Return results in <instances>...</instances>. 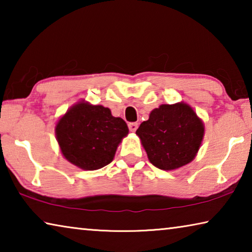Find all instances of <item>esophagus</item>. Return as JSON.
<instances>
[{
  "instance_id": "esophagus-1",
  "label": "esophagus",
  "mask_w": 252,
  "mask_h": 252,
  "mask_svg": "<svg viewBox=\"0 0 252 252\" xmlns=\"http://www.w3.org/2000/svg\"><path fill=\"white\" fill-rule=\"evenodd\" d=\"M138 123L136 122H131V123H129V129H130V131L131 132H135L136 131V129H138Z\"/></svg>"
}]
</instances>
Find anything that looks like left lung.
I'll return each instance as SVG.
<instances>
[{
    "instance_id": "8db88e82",
    "label": "left lung",
    "mask_w": 252,
    "mask_h": 252,
    "mask_svg": "<svg viewBox=\"0 0 252 252\" xmlns=\"http://www.w3.org/2000/svg\"><path fill=\"white\" fill-rule=\"evenodd\" d=\"M148 159L165 171L192 161L201 147L204 125L195 111L185 102L161 104L136 130Z\"/></svg>"
}]
</instances>
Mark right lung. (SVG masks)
I'll return each mask as SVG.
<instances>
[{
  "instance_id": "1",
  "label": "right lung",
  "mask_w": 252,
  "mask_h": 252,
  "mask_svg": "<svg viewBox=\"0 0 252 252\" xmlns=\"http://www.w3.org/2000/svg\"><path fill=\"white\" fill-rule=\"evenodd\" d=\"M129 133L126 123L103 105L81 100L67 109L55 125V136L64 159L93 171L112 162L117 149Z\"/></svg>"
}]
</instances>
